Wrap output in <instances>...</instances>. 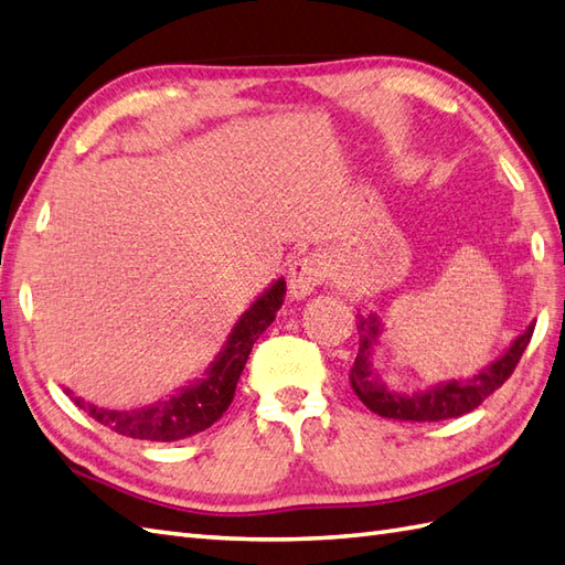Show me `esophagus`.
I'll list each match as a JSON object with an SVG mask.
<instances>
[{
	"instance_id": "esophagus-1",
	"label": "esophagus",
	"mask_w": 565,
	"mask_h": 565,
	"mask_svg": "<svg viewBox=\"0 0 565 565\" xmlns=\"http://www.w3.org/2000/svg\"><path fill=\"white\" fill-rule=\"evenodd\" d=\"M327 265L320 257H303L296 259L288 269V296L294 300L308 298L315 288L324 281Z\"/></svg>"
}]
</instances>
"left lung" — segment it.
Segmentation results:
<instances>
[{"label":"left lung","mask_w":565,"mask_h":565,"mask_svg":"<svg viewBox=\"0 0 565 565\" xmlns=\"http://www.w3.org/2000/svg\"><path fill=\"white\" fill-rule=\"evenodd\" d=\"M359 327V353L351 365V387L369 409L383 418L397 422H443V418L462 416L487 399L491 392L501 387L513 375L520 356L527 349L534 322L513 339L501 356L469 377H450L418 392H402L387 385L380 371L373 369V349L380 337L387 332L377 312L356 315Z\"/></svg>","instance_id":"8db88e82"}]
</instances>
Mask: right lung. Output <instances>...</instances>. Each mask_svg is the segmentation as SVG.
<instances>
[{
    "mask_svg": "<svg viewBox=\"0 0 565 565\" xmlns=\"http://www.w3.org/2000/svg\"><path fill=\"white\" fill-rule=\"evenodd\" d=\"M286 281H271L247 308L226 339V344L206 365L202 377L178 387L168 399H159L141 409H103V406L88 404L82 397H74L78 409H84L98 424L120 433L127 438L173 443L190 438L194 433L212 426L228 409L235 385L245 369L247 356L259 339V334L277 318V310L284 303ZM67 395L72 392L67 390Z\"/></svg>",
    "mask_w": 565,
    "mask_h": 565,
    "instance_id": "right-lung-1",
    "label": "right lung"
}]
</instances>
